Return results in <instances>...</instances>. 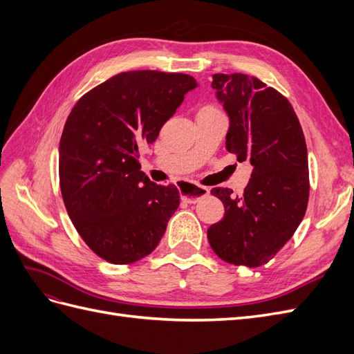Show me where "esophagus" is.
Returning <instances> with one entry per match:
<instances>
[{"label": "esophagus", "instance_id": "1", "mask_svg": "<svg viewBox=\"0 0 354 354\" xmlns=\"http://www.w3.org/2000/svg\"><path fill=\"white\" fill-rule=\"evenodd\" d=\"M181 192V199L187 203H196L201 198H205L209 194V189L205 186H198L194 183H186V187Z\"/></svg>", "mask_w": 354, "mask_h": 354}]
</instances>
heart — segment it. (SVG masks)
<instances>
[{
    "label": "heart",
    "mask_w": 354,
    "mask_h": 354,
    "mask_svg": "<svg viewBox=\"0 0 354 354\" xmlns=\"http://www.w3.org/2000/svg\"><path fill=\"white\" fill-rule=\"evenodd\" d=\"M202 109H211V106H203ZM202 109H201V111H202Z\"/></svg>",
    "instance_id": "heart-1"
}]
</instances>
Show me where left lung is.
Listing matches in <instances>:
<instances>
[{"label": "left lung", "instance_id": "left-lung-1", "mask_svg": "<svg viewBox=\"0 0 354 354\" xmlns=\"http://www.w3.org/2000/svg\"><path fill=\"white\" fill-rule=\"evenodd\" d=\"M212 88L227 112L226 149L252 173L242 196L227 187L211 194L224 217L209 226L211 248L234 266L269 263L292 238L308 202L307 146L291 103L279 91L243 73H214Z\"/></svg>", "mask_w": 354, "mask_h": 354}]
</instances>
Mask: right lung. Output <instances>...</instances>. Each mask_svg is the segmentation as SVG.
<instances>
[{
    "label": "right lung",
    "mask_w": 354,
    "mask_h": 354,
    "mask_svg": "<svg viewBox=\"0 0 354 354\" xmlns=\"http://www.w3.org/2000/svg\"><path fill=\"white\" fill-rule=\"evenodd\" d=\"M186 73H118L71 111L59 146V180L66 211L88 248L112 264L151 254L178 208L176 186H160L140 171L138 149L196 87Z\"/></svg>",
    "instance_id": "obj_1"
}]
</instances>
